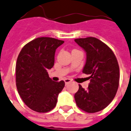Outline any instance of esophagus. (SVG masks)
<instances>
[{
	"instance_id": "obj_1",
	"label": "esophagus",
	"mask_w": 131,
	"mask_h": 131,
	"mask_svg": "<svg viewBox=\"0 0 131 131\" xmlns=\"http://www.w3.org/2000/svg\"><path fill=\"white\" fill-rule=\"evenodd\" d=\"M64 81L65 83L67 85V84H68L69 83H71V82H72V79H65Z\"/></svg>"
}]
</instances>
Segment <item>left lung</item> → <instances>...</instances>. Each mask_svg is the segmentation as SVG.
Instances as JSON below:
<instances>
[{
	"mask_svg": "<svg viewBox=\"0 0 131 131\" xmlns=\"http://www.w3.org/2000/svg\"><path fill=\"white\" fill-rule=\"evenodd\" d=\"M74 41L85 51L83 72L90 75L88 88L85 90L79 85L75 101L83 111L96 113L106 108L115 96L119 86V65L112 50L100 39L89 37Z\"/></svg>",
	"mask_w": 131,
	"mask_h": 131,
	"instance_id": "obj_1",
	"label": "left lung"
}]
</instances>
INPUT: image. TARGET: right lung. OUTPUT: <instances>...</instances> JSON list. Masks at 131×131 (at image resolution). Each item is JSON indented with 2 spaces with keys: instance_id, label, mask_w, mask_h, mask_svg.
<instances>
[{
  "instance_id": "add662e5",
  "label": "right lung",
  "mask_w": 131,
  "mask_h": 131,
  "mask_svg": "<svg viewBox=\"0 0 131 131\" xmlns=\"http://www.w3.org/2000/svg\"><path fill=\"white\" fill-rule=\"evenodd\" d=\"M64 41L52 37L33 39L22 48L16 66V87L27 107L39 113H46L55 107L65 82H54L47 71L54 63L57 48Z\"/></svg>"
}]
</instances>
